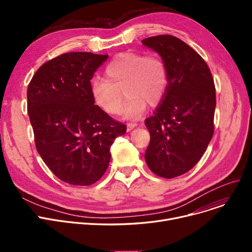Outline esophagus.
Instances as JSON below:
<instances>
[{
	"mask_svg": "<svg viewBox=\"0 0 252 252\" xmlns=\"http://www.w3.org/2000/svg\"><path fill=\"white\" fill-rule=\"evenodd\" d=\"M137 126H138V124H137V123H128V124H127V127H126V129H127V131H130L131 129L135 128Z\"/></svg>",
	"mask_w": 252,
	"mask_h": 252,
	"instance_id": "esophagus-1",
	"label": "esophagus"
}]
</instances>
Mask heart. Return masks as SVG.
<instances>
[{"label":"heart","instance_id":"1","mask_svg":"<svg viewBox=\"0 0 252 252\" xmlns=\"http://www.w3.org/2000/svg\"><path fill=\"white\" fill-rule=\"evenodd\" d=\"M105 78L92 83V96L96 105L109 115L123 108L124 91L127 97L123 115L136 119L143 115L147 103H159L167 89L168 73L161 57L154 54L126 53L115 57L105 68Z\"/></svg>","mask_w":252,"mask_h":252}]
</instances>
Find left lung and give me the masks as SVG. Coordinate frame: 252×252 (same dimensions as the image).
Segmentation results:
<instances>
[{"label":"left lung","instance_id":"obj_1","mask_svg":"<svg viewBox=\"0 0 252 252\" xmlns=\"http://www.w3.org/2000/svg\"><path fill=\"white\" fill-rule=\"evenodd\" d=\"M142 43L161 56L168 73L165 95L145 121V159L155 175L173 179L195 166L214 136L216 87L206 62L180 38L160 34Z\"/></svg>","mask_w":252,"mask_h":252}]
</instances>
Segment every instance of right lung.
Masks as SVG:
<instances>
[{"instance_id": "1", "label": "right lung", "mask_w": 252, "mask_h": 252, "mask_svg": "<svg viewBox=\"0 0 252 252\" xmlns=\"http://www.w3.org/2000/svg\"><path fill=\"white\" fill-rule=\"evenodd\" d=\"M108 55L70 52L39 67L28 88L35 148L58 179L90 186L105 174L115 138L126 126L101 110L91 79Z\"/></svg>"}]
</instances>
